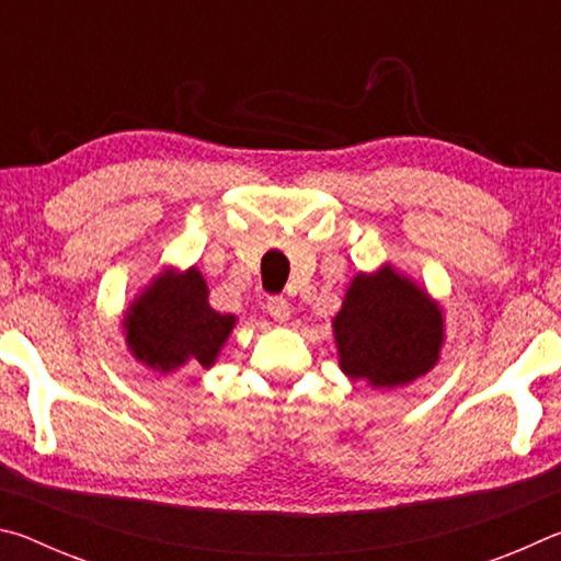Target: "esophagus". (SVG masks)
Returning <instances> with one entry per match:
<instances>
[{
  "label": "esophagus",
  "instance_id": "1",
  "mask_svg": "<svg viewBox=\"0 0 561 561\" xmlns=\"http://www.w3.org/2000/svg\"><path fill=\"white\" fill-rule=\"evenodd\" d=\"M267 311H270V317L277 321V324H284V321H289V317H291L289 301L282 299V297H272L267 301Z\"/></svg>",
  "mask_w": 561,
  "mask_h": 561
}]
</instances>
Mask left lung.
<instances>
[{
    "instance_id": "obj_1",
    "label": "left lung",
    "mask_w": 561,
    "mask_h": 561,
    "mask_svg": "<svg viewBox=\"0 0 561 561\" xmlns=\"http://www.w3.org/2000/svg\"><path fill=\"white\" fill-rule=\"evenodd\" d=\"M331 329L341 371L376 391H393L431 374L445 346L438 299L391 262L351 277Z\"/></svg>"
}]
</instances>
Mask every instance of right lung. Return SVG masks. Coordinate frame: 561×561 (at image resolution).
<instances>
[{
	"label": "right lung",
	"mask_w": 561,
	"mask_h": 561,
	"mask_svg": "<svg viewBox=\"0 0 561 561\" xmlns=\"http://www.w3.org/2000/svg\"><path fill=\"white\" fill-rule=\"evenodd\" d=\"M237 321L210 307V289L195 264H163L128 301L121 327L130 356L168 376L185 366L213 368Z\"/></svg>",
	"instance_id": "add662e5"
}]
</instances>
